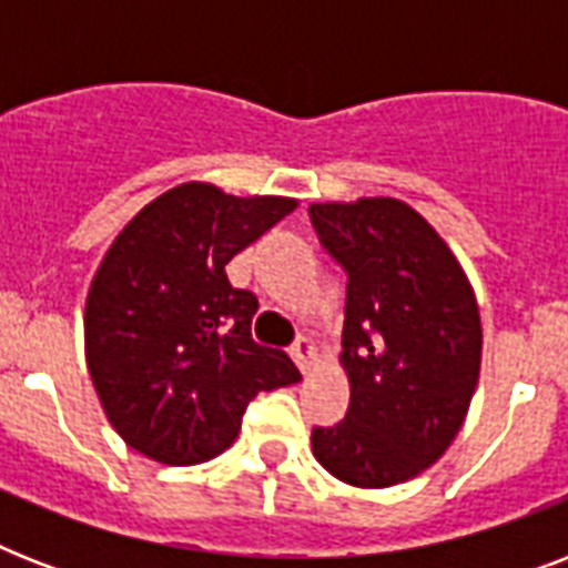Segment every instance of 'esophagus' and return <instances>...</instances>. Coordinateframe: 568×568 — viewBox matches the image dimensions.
Returning a JSON list of instances; mask_svg holds the SVG:
<instances>
[{
	"instance_id": "esophagus-1",
	"label": "esophagus",
	"mask_w": 568,
	"mask_h": 568,
	"mask_svg": "<svg viewBox=\"0 0 568 568\" xmlns=\"http://www.w3.org/2000/svg\"><path fill=\"white\" fill-rule=\"evenodd\" d=\"M292 356L294 363L301 365L303 374L312 372V365H315V359H318V351H315V342H312L310 336H301L297 342L292 345Z\"/></svg>"
}]
</instances>
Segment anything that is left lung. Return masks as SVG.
<instances>
[{"label":"left lung","instance_id":"obj_1","mask_svg":"<svg viewBox=\"0 0 568 568\" xmlns=\"http://www.w3.org/2000/svg\"><path fill=\"white\" fill-rule=\"evenodd\" d=\"M321 247L347 274L342 365L351 406L312 430L329 475L363 489L404 484L448 450L480 374V312L457 256L392 196L312 203Z\"/></svg>","mask_w":568,"mask_h":568}]
</instances>
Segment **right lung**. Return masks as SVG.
<instances>
[{
  "instance_id": "obj_1",
  "label": "right lung",
  "mask_w": 568,
  "mask_h": 568,
  "mask_svg": "<svg viewBox=\"0 0 568 568\" xmlns=\"http://www.w3.org/2000/svg\"><path fill=\"white\" fill-rule=\"evenodd\" d=\"M297 203L185 182L123 226L93 276L84 356L111 427L129 448L194 466L235 442L258 392L301 379L285 351L253 342L256 294L226 265Z\"/></svg>"
}]
</instances>
